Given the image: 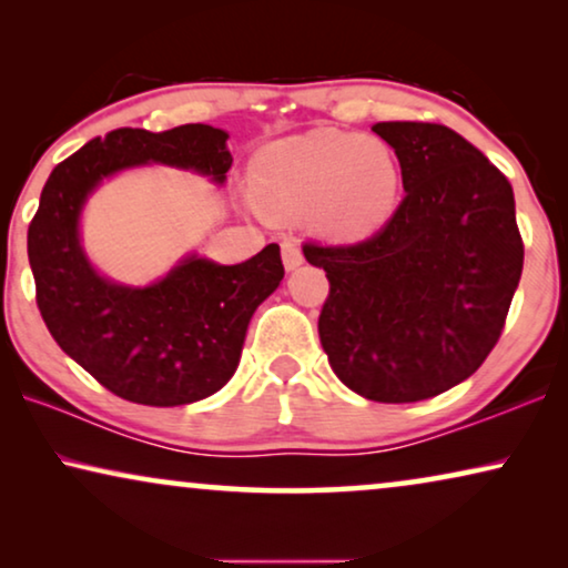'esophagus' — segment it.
<instances>
[{
    "instance_id": "esophagus-1",
    "label": "esophagus",
    "mask_w": 568,
    "mask_h": 568,
    "mask_svg": "<svg viewBox=\"0 0 568 568\" xmlns=\"http://www.w3.org/2000/svg\"><path fill=\"white\" fill-rule=\"evenodd\" d=\"M282 258H284V266H286V271H294V268H300L302 266V251H300V245L294 243V240H284L282 243Z\"/></svg>"
}]
</instances>
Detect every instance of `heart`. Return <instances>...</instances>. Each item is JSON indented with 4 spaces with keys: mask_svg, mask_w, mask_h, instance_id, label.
Returning <instances> with one entry per match:
<instances>
[{
    "mask_svg": "<svg viewBox=\"0 0 568 568\" xmlns=\"http://www.w3.org/2000/svg\"><path fill=\"white\" fill-rule=\"evenodd\" d=\"M253 193L255 212L305 214L317 235L362 240L398 209L400 165L383 139L321 129L263 146Z\"/></svg>",
    "mask_w": 568,
    "mask_h": 568,
    "instance_id": "obj_1",
    "label": "heart"
}]
</instances>
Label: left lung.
<instances>
[{
  "label": "left lung",
  "instance_id": "8db88e82",
  "mask_svg": "<svg viewBox=\"0 0 568 568\" xmlns=\"http://www.w3.org/2000/svg\"><path fill=\"white\" fill-rule=\"evenodd\" d=\"M372 131L395 150L406 199L362 243L302 251L331 282L317 333L336 377L367 400L416 403L491 354L525 247L509 181L468 139L422 121Z\"/></svg>",
  "mask_w": 568,
  "mask_h": 568
}]
</instances>
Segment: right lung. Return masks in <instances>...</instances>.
Wrapping results in <instances>:
<instances>
[{
	"label": "right lung",
	"instance_id": "add662e5",
	"mask_svg": "<svg viewBox=\"0 0 568 568\" xmlns=\"http://www.w3.org/2000/svg\"><path fill=\"white\" fill-rule=\"evenodd\" d=\"M230 134L206 123L170 131L115 129L59 162L28 227L36 302L61 352L123 400L185 406L235 375L255 307L284 278L271 243L222 266L191 253L146 286L100 276L80 240V216L105 178L139 165H168L227 181Z\"/></svg>",
	"mask_w": 568,
	"mask_h": 568
}]
</instances>
